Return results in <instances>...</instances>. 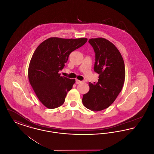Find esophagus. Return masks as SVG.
<instances>
[{"label":"esophagus","instance_id":"esophagus-1","mask_svg":"<svg viewBox=\"0 0 154 154\" xmlns=\"http://www.w3.org/2000/svg\"><path fill=\"white\" fill-rule=\"evenodd\" d=\"M82 81L79 80H75V83L77 84H80V83H81Z\"/></svg>","mask_w":154,"mask_h":154}]
</instances>
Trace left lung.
Instances as JSON below:
<instances>
[{"mask_svg": "<svg viewBox=\"0 0 154 154\" xmlns=\"http://www.w3.org/2000/svg\"><path fill=\"white\" fill-rule=\"evenodd\" d=\"M89 43L95 53L94 71L99 79L89 82V91L84 94L82 103L88 109L101 111L109 107L121 92L124 83V59L117 48L104 38H91Z\"/></svg>", "mask_w": 154, "mask_h": 154, "instance_id": "left-lung-1", "label": "left lung"}]
</instances>
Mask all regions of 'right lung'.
<instances>
[{
    "mask_svg": "<svg viewBox=\"0 0 154 154\" xmlns=\"http://www.w3.org/2000/svg\"><path fill=\"white\" fill-rule=\"evenodd\" d=\"M87 40L51 37L37 47L30 59L28 78L37 97L46 107L55 109L65 102L75 80L60 76L59 72L63 69L70 53Z\"/></svg>",
    "mask_w": 154,
    "mask_h": 154,
    "instance_id": "1",
    "label": "right lung"
}]
</instances>
